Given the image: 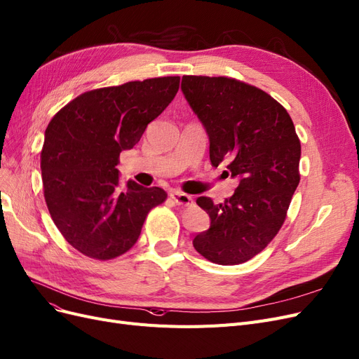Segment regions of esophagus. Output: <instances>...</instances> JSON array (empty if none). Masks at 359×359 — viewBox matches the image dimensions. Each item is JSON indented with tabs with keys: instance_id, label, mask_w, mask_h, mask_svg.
I'll list each match as a JSON object with an SVG mask.
<instances>
[{
	"instance_id": "1",
	"label": "esophagus",
	"mask_w": 359,
	"mask_h": 359,
	"mask_svg": "<svg viewBox=\"0 0 359 359\" xmlns=\"http://www.w3.org/2000/svg\"><path fill=\"white\" fill-rule=\"evenodd\" d=\"M170 198H171V200L175 201V204H177V205H184V207H188V205H191V204L194 203V200H192V196H191V195L182 194V192H177V191H172V192L170 194Z\"/></svg>"
}]
</instances>
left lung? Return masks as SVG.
I'll return each mask as SVG.
<instances>
[{
  "label": "left lung",
  "instance_id": "1",
  "mask_svg": "<svg viewBox=\"0 0 359 359\" xmlns=\"http://www.w3.org/2000/svg\"><path fill=\"white\" fill-rule=\"evenodd\" d=\"M182 91L207 130L211 164L229 163L224 172L238 180L223 204L196 200L211 224L194 247L217 264L244 263L280 232L300 182L294 124L280 102L240 79L184 75Z\"/></svg>",
  "mask_w": 359,
  "mask_h": 359
}]
</instances>
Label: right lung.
I'll list each match as a JSON object with an SVG mask.
<instances>
[{"instance_id":"add662e5","label":"right lung","mask_w":359,"mask_h":359,"mask_svg":"<svg viewBox=\"0 0 359 359\" xmlns=\"http://www.w3.org/2000/svg\"><path fill=\"white\" fill-rule=\"evenodd\" d=\"M180 76L148 78L90 90L51 118L41 151L46 204L57 229L96 260L136 244L149 211L167 200L161 188H119V152L131 149L179 90Z\"/></svg>"}]
</instances>
